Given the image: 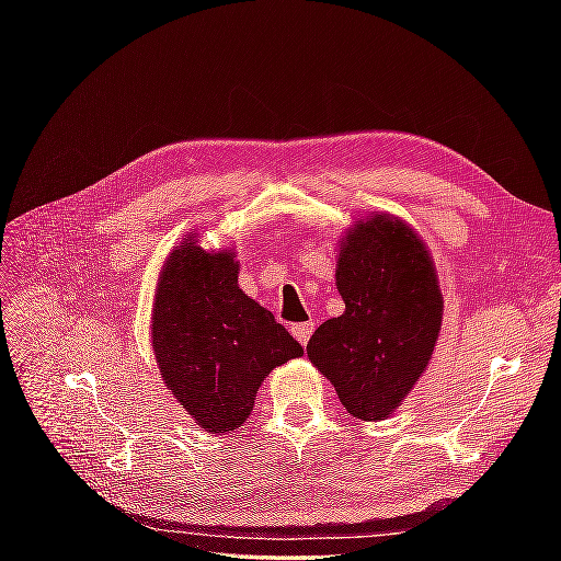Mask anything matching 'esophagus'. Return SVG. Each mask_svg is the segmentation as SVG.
I'll return each mask as SVG.
<instances>
[{"mask_svg": "<svg viewBox=\"0 0 561 561\" xmlns=\"http://www.w3.org/2000/svg\"><path fill=\"white\" fill-rule=\"evenodd\" d=\"M313 330H316V323H296V325H291V335L306 347L308 340H311V335H313Z\"/></svg>", "mask_w": 561, "mask_h": 561, "instance_id": "esophagus-1", "label": "esophagus"}]
</instances>
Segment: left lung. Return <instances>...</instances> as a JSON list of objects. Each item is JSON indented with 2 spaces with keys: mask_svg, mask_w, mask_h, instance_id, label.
I'll return each mask as SVG.
<instances>
[{
  "mask_svg": "<svg viewBox=\"0 0 561 561\" xmlns=\"http://www.w3.org/2000/svg\"><path fill=\"white\" fill-rule=\"evenodd\" d=\"M344 313L320 325L306 354L356 420L396 412L432 359L444 294L416 229L392 214L354 221L340 241Z\"/></svg>",
  "mask_w": 561,
  "mask_h": 561,
  "instance_id": "1",
  "label": "left lung"
}]
</instances>
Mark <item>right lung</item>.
<instances>
[{"label": "right lung", "instance_id": "1", "mask_svg": "<svg viewBox=\"0 0 561 561\" xmlns=\"http://www.w3.org/2000/svg\"><path fill=\"white\" fill-rule=\"evenodd\" d=\"M151 347L165 388L209 434L241 426L272 368L304 354L238 287L233 248L205 250L197 233H187L159 272Z\"/></svg>", "mask_w": 561, "mask_h": 561}]
</instances>
